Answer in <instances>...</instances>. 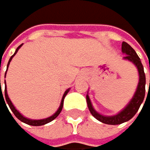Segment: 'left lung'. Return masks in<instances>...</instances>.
<instances>
[{"mask_svg": "<svg viewBox=\"0 0 150 150\" xmlns=\"http://www.w3.org/2000/svg\"><path fill=\"white\" fill-rule=\"evenodd\" d=\"M121 50H122V52L125 54L123 59L132 62L133 65L136 67V69L138 70V73H139V81H138L136 91H135V93H134L131 101L128 103L123 110H121L119 113H117L116 115H100V113H98V112L94 109V107L91 103V100H90V98H89L88 94L86 95L87 106H88V109L90 111V113L92 114V115L96 119H98V121H100V122L104 123V124H108V125L122 124L124 122H127V121H129V119H132L138 112V110H139L141 104L143 103V101H144L145 94H146V75H145V72H144V67H143V65H142L139 56L137 55L135 50H134L131 46L126 42L122 43ZM147 96H149V93H147ZM146 98H147V97H146Z\"/></svg>", "mask_w": 150, "mask_h": 150, "instance_id": "left-lung-1", "label": "left lung"}]
</instances>
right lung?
I'll list each match as a JSON object with an SVG mask.
<instances>
[{"mask_svg": "<svg viewBox=\"0 0 150 150\" xmlns=\"http://www.w3.org/2000/svg\"><path fill=\"white\" fill-rule=\"evenodd\" d=\"M22 46V44L21 45H19L18 47L17 48V50H16V52H15V53L13 54L12 56L10 57V59H9V62H8V64H7V69H8V67H9V64H10V62H11V60L13 59V57L16 55V53L18 52V50L21 49V47ZM5 75H6V72H5ZM4 84H5V88H4V96H5V98H4V96H3V92H1V80H0V88H1V92H0V98H1L4 100V103L5 102L7 103V104L9 105V107H10V109H11V111L13 112V114L16 115V117L18 118V119H19L21 121V122H23V123H25V124H28V125H31V126H42V125H45V124H47V123H49V122H50V121H52L53 119H55L57 116L59 115V114L61 113V111H62V109H63V105H64V98H65V97L67 96V94L69 92V89H67L66 91H65V93H64V95H63V98H62V100H61V103H60V106H59V108H58V110L54 113L52 115H50V117H47V118H44V119H30V118H27V117H25V116H23L16 109V107H15L14 105H13V103H12V101L10 100V98H9V97H8V94H7V89H6V83H4ZM5 105H6V103H5Z\"/></svg>", "mask_w": 150, "mask_h": 150, "instance_id": "obj_1", "label": "right lung"}]
</instances>
